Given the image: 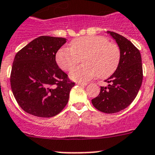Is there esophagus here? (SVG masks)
Masks as SVG:
<instances>
[{"label": "esophagus", "instance_id": "34e87169", "mask_svg": "<svg viewBox=\"0 0 155 155\" xmlns=\"http://www.w3.org/2000/svg\"><path fill=\"white\" fill-rule=\"evenodd\" d=\"M77 84L79 86H81V87H85V86L87 85V83H80V82H79V83H77Z\"/></svg>", "mask_w": 155, "mask_h": 155}]
</instances>
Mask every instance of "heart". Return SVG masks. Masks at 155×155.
I'll list each match as a JSON object with an SVG mask.
<instances>
[{"label":"heart","mask_w":155,"mask_h":155,"mask_svg":"<svg viewBox=\"0 0 155 155\" xmlns=\"http://www.w3.org/2000/svg\"><path fill=\"white\" fill-rule=\"evenodd\" d=\"M83 57L85 64L70 72V78L77 82H87L99 75L105 78L115 72L120 53L115 44L101 36H87L72 40L69 48H62L56 54V61L64 71H71Z\"/></svg>","instance_id":"b5f03b06"}]
</instances>
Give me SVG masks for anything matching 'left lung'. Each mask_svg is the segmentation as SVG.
<instances>
[{"label":"left lung","mask_w":155,"mask_h":155,"mask_svg":"<svg viewBox=\"0 0 155 155\" xmlns=\"http://www.w3.org/2000/svg\"><path fill=\"white\" fill-rule=\"evenodd\" d=\"M118 44L120 58L115 72L101 87L93 105L102 112L112 114L125 109L134 101L142 84L143 68L140 51L123 36L107 31Z\"/></svg>","instance_id":"left-lung-1"}]
</instances>
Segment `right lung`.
<instances>
[{
    "instance_id": "right-lung-1",
    "label": "right lung",
    "mask_w": 155,
    "mask_h": 155,
    "mask_svg": "<svg viewBox=\"0 0 155 155\" xmlns=\"http://www.w3.org/2000/svg\"><path fill=\"white\" fill-rule=\"evenodd\" d=\"M66 39L42 36L16 54L11 73V87L25 112L50 118L67 104L75 83L58 66L55 55Z\"/></svg>"
}]
</instances>
